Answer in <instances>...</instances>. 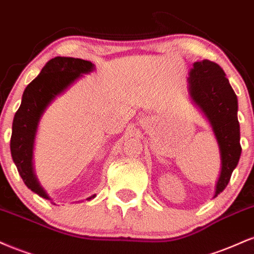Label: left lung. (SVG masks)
<instances>
[{
  "mask_svg": "<svg viewBox=\"0 0 254 254\" xmlns=\"http://www.w3.org/2000/svg\"><path fill=\"white\" fill-rule=\"evenodd\" d=\"M188 83L192 102L208 119L219 144L221 171L215 186L216 197L227 187L240 159L238 98L221 66L207 59L193 63Z\"/></svg>",
  "mask_w": 254,
  "mask_h": 254,
  "instance_id": "1",
  "label": "left lung"
}]
</instances>
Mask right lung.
Returning a JSON list of instances; mask_svg holds the SVG:
<instances>
[{
	"mask_svg": "<svg viewBox=\"0 0 254 254\" xmlns=\"http://www.w3.org/2000/svg\"><path fill=\"white\" fill-rule=\"evenodd\" d=\"M91 62L70 57H56L46 63L41 72L26 86L20 108L15 113L11 128L10 152L17 171L28 189L50 199L33 170V147L38 125L45 109L74 80L94 71ZM92 195L86 199L94 198Z\"/></svg>",
	"mask_w": 254,
	"mask_h": 254,
	"instance_id": "1",
	"label": "right lung"
}]
</instances>
